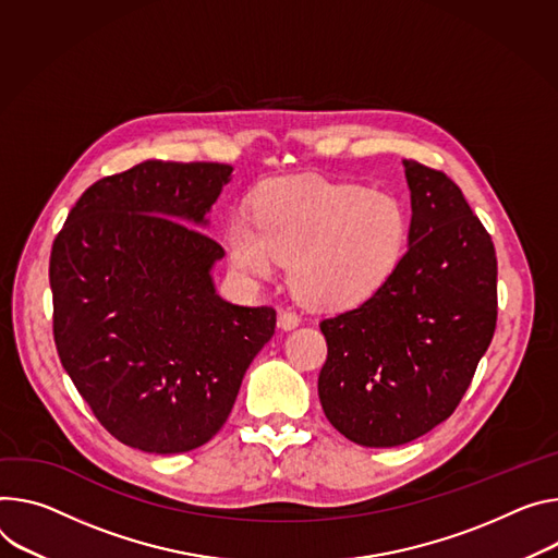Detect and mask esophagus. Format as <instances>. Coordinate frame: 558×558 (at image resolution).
I'll return each mask as SVG.
<instances>
[{
    "label": "esophagus",
    "instance_id": "esophagus-1",
    "mask_svg": "<svg viewBox=\"0 0 558 558\" xmlns=\"http://www.w3.org/2000/svg\"><path fill=\"white\" fill-rule=\"evenodd\" d=\"M278 325H280V329H293V327H298L300 325V316L293 312V310H282L280 312V316H278Z\"/></svg>",
    "mask_w": 558,
    "mask_h": 558
}]
</instances>
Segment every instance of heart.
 Segmentation results:
<instances>
[{
  "label": "heart",
  "instance_id": "obj_1",
  "mask_svg": "<svg viewBox=\"0 0 558 558\" xmlns=\"http://www.w3.org/2000/svg\"><path fill=\"white\" fill-rule=\"evenodd\" d=\"M408 216L383 191L327 180H287L265 189L253 205V222L227 225L231 267L267 278L278 260H291L293 291L323 310H347L374 295L396 271Z\"/></svg>",
  "mask_w": 558,
  "mask_h": 558
}]
</instances>
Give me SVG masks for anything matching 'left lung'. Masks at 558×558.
Segmentation results:
<instances>
[{
    "instance_id": "8db88e82",
    "label": "left lung",
    "mask_w": 558,
    "mask_h": 558,
    "mask_svg": "<svg viewBox=\"0 0 558 558\" xmlns=\"http://www.w3.org/2000/svg\"><path fill=\"white\" fill-rule=\"evenodd\" d=\"M402 165L412 191L408 253L363 305L320 323L325 416L365 447L404 445L449 418L498 316L494 242L463 191L438 169Z\"/></svg>"
}]
</instances>
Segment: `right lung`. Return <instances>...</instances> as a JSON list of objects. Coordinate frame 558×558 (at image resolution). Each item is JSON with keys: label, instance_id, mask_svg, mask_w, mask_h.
I'll return each mask as SVG.
<instances>
[{"label": "right lung", "instance_id": "1", "mask_svg": "<svg viewBox=\"0 0 558 558\" xmlns=\"http://www.w3.org/2000/svg\"><path fill=\"white\" fill-rule=\"evenodd\" d=\"M231 171L146 160L107 175L82 193L50 251L60 361L129 447L180 453L209 442L276 331L274 307L216 293L211 267L225 248L195 229Z\"/></svg>", "mask_w": 558, "mask_h": 558}]
</instances>
